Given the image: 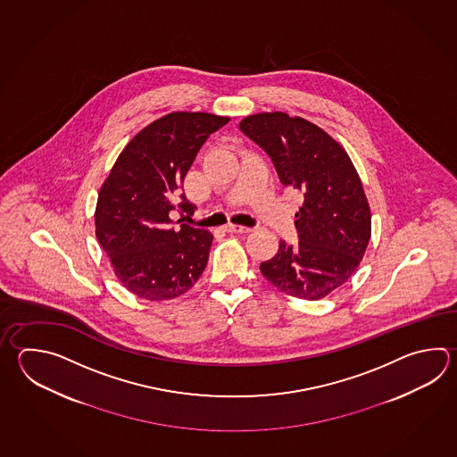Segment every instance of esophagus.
Wrapping results in <instances>:
<instances>
[{"label": "esophagus", "mask_w": 457, "mask_h": 457, "mask_svg": "<svg viewBox=\"0 0 457 457\" xmlns=\"http://www.w3.org/2000/svg\"><path fill=\"white\" fill-rule=\"evenodd\" d=\"M228 233H249L252 231V228L249 226H241V224H226L224 228Z\"/></svg>", "instance_id": "1"}]
</instances>
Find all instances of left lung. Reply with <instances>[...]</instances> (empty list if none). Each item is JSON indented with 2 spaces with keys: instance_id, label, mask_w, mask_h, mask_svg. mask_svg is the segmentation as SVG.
<instances>
[{
  "instance_id": "left-lung-1",
  "label": "left lung",
  "mask_w": 457,
  "mask_h": 457,
  "mask_svg": "<svg viewBox=\"0 0 457 457\" xmlns=\"http://www.w3.org/2000/svg\"><path fill=\"white\" fill-rule=\"evenodd\" d=\"M239 129L270 156L281 184L304 196L295 214L298 244L279 241L278 252L262 262V275L295 298H324L353 275L371 237V213L353 162L301 117L255 113Z\"/></svg>"
}]
</instances>
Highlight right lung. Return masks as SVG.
Returning a JSON list of instances; mask_svg holds the SVG:
<instances>
[{
    "mask_svg": "<svg viewBox=\"0 0 457 457\" xmlns=\"http://www.w3.org/2000/svg\"><path fill=\"white\" fill-rule=\"evenodd\" d=\"M228 121L205 112L161 117L123 148L105 179L94 214L96 236L133 295L178 298L205 270L213 234L186 223L174 228L169 213L194 212L182 192L184 179L208 137Z\"/></svg>",
    "mask_w": 457,
    "mask_h": 457,
    "instance_id": "right-lung-1",
    "label": "right lung"
}]
</instances>
